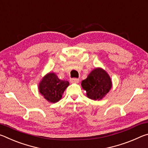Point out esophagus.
<instances>
[{"label":"esophagus","instance_id":"1","mask_svg":"<svg viewBox=\"0 0 148 148\" xmlns=\"http://www.w3.org/2000/svg\"><path fill=\"white\" fill-rule=\"evenodd\" d=\"M70 81H71V83L77 84V83H78V82H79V79H77V78H71Z\"/></svg>","mask_w":148,"mask_h":148}]
</instances>
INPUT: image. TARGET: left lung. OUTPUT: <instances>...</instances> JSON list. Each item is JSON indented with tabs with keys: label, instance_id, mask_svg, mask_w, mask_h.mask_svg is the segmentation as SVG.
Listing matches in <instances>:
<instances>
[{
	"label": "left lung",
	"instance_id": "1",
	"mask_svg": "<svg viewBox=\"0 0 148 148\" xmlns=\"http://www.w3.org/2000/svg\"><path fill=\"white\" fill-rule=\"evenodd\" d=\"M82 86L86 91L87 96L92 100L103 98L111 89L112 81L109 75L102 69H95L86 79L82 82Z\"/></svg>",
	"mask_w": 148,
	"mask_h": 148
}]
</instances>
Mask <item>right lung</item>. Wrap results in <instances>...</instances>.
<instances>
[{
    "instance_id": "add662e5",
    "label": "right lung",
    "mask_w": 148,
    "mask_h": 148,
    "mask_svg": "<svg viewBox=\"0 0 148 148\" xmlns=\"http://www.w3.org/2000/svg\"><path fill=\"white\" fill-rule=\"evenodd\" d=\"M69 82L58 78L56 74L46 75L39 84V91L47 101L57 102L61 99L64 90L69 86Z\"/></svg>"
}]
</instances>
